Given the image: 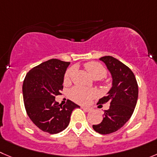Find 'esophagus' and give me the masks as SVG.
<instances>
[{
  "mask_svg": "<svg viewBox=\"0 0 157 157\" xmlns=\"http://www.w3.org/2000/svg\"><path fill=\"white\" fill-rule=\"evenodd\" d=\"M82 109L84 111L86 112H89L91 111V109L90 108H88V107H85V106H82Z\"/></svg>",
  "mask_w": 157,
  "mask_h": 157,
  "instance_id": "obj_1",
  "label": "esophagus"
}]
</instances>
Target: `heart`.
Segmentation results:
<instances>
[{
  "instance_id": "obj_1",
  "label": "heart",
  "mask_w": 157,
  "mask_h": 157,
  "mask_svg": "<svg viewBox=\"0 0 157 157\" xmlns=\"http://www.w3.org/2000/svg\"><path fill=\"white\" fill-rule=\"evenodd\" d=\"M85 68L90 75L95 79H101L106 75V70L102 65L96 62H89L85 64ZM72 68H68L64 76V82L68 83L71 79L72 74ZM96 95V91L95 89H89L85 88L76 87L73 88L70 92V96L74 101L79 103H87Z\"/></svg>"
}]
</instances>
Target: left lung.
<instances>
[{
	"instance_id": "left-lung-1",
	"label": "left lung",
	"mask_w": 157,
	"mask_h": 157,
	"mask_svg": "<svg viewBox=\"0 0 157 157\" xmlns=\"http://www.w3.org/2000/svg\"><path fill=\"white\" fill-rule=\"evenodd\" d=\"M111 73L113 86L97 104L110 103L104 111V118L92 128L100 134H109L119 130L130 119L138 99V85L133 72L129 67L112 56L100 58ZM102 106V105H99Z\"/></svg>"
}]
</instances>
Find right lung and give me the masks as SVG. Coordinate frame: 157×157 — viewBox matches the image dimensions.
I'll use <instances>...</instances> for the list:
<instances>
[{"instance_id":"right-lung-1","label":"right lung","mask_w":157,"mask_h":157,"mask_svg":"<svg viewBox=\"0 0 157 157\" xmlns=\"http://www.w3.org/2000/svg\"><path fill=\"white\" fill-rule=\"evenodd\" d=\"M70 62L52 59L30 70L23 82L27 114L41 130L56 134L66 129L73 110L79 106L68 100L62 105L55 101L63 89L64 76Z\"/></svg>"}]
</instances>
